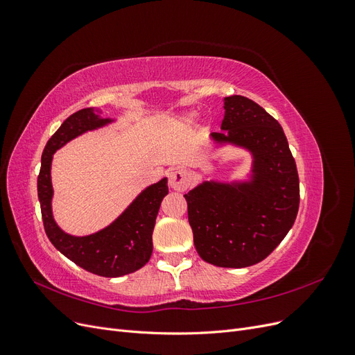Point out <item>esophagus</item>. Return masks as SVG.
Wrapping results in <instances>:
<instances>
[{"label": "esophagus", "instance_id": "esophagus-1", "mask_svg": "<svg viewBox=\"0 0 355 355\" xmlns=\"http://www.w3.org/2000/svg\"><path fill=\"white\" fill-rule=\"evenodd\" d=\"M168 185L175 191H185L189 187V176L184 168H175L170 171Z\"/></svg>", "mask_w": 355, "mask_h": 355}]
</instances>
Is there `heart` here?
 <instances>
[{"mask_svg":"<svg viewBox=\"0 0 355 355\" xmlns=\"http://www.w3.org/2000/svg\"><path fill=\"white\" fill-rule=\"evenodd\" d=\"M191 118H192V114H189V115L187 116V120H191Z\"/></svg>","mask_w":355,"mask_h":355,"instance_id":"obj_1","label":"heart"}]
</instances>
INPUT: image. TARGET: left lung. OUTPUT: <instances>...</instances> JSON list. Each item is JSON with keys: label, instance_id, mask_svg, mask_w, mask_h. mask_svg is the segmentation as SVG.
<instances>
[{"label": "left lung", "instance_id": "obj_1", "mask_svg": "<svg viewBox=\"0 0 355 355\" xmlns=\"http://www.w3.org/2000/svg\"><path fill=\"white\" fill-rule=\"evenodd\" d=\"M223 101L222 132L210 137L252 154L250 179L202 180L185 194L188 220L202 261L245 268L263 261L293 227L299 176L280 123L244 96Z\"/></svg>", "mask_w": 355, "mask_h": 355}]
</instances>
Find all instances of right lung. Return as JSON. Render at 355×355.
Wrapping results in <instances>:
<instances>
[{"mask_svg":"<svg viewBox=\"0 0 355 355\" xmlns=\"http://www.w3.org/2000/svg\"><path fill=\"white\" fill-rule=\"evenodd\" d=\"M94 108L80 110L68 116L53 135L42 151L38 175V200L42 222L49 240L69 261L83 270L101 277L132 274L149 261L153 254V231L161 201L168 194L167 178L149 185L139 194L120 216L108 227L84 237H75L59 228L51 210L53 154L72 139L85 132L111 124Z\"/></svg>","mask_w":355,"mask_h":355,"instance_id":"right-lung-1","label":"right lung"}]
</instances>
